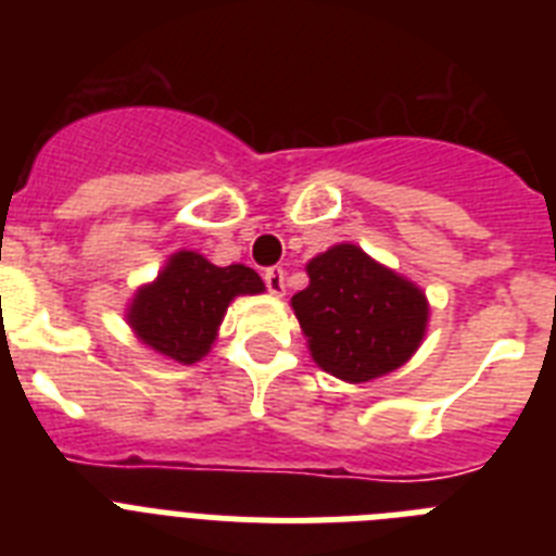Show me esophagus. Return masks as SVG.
Segmentation results:
<instances>
[{
  "instance_id": "1",
  "label": "esophagus",
  "mask_w": 556,
  "mask_h": 556,
  "mask_svg": "<svg viewBox=\"0 0 556 556\" xmlns=\"http://www.w3.org/2000/svg\"><path fill=\"white\" fill-rule=\"evenodd\" d=\"M263 279H265V288H268L274 296H282V293H286V270L279 268V265H274V268L265 270Z\"/></svg>"
}]
</instances>
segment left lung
<instances>
[{"label": "left lung", "instance_id": "obj_1", "mask_svg": "<svg viewBox=\"0 0 556 556\" xmlns=\"http://www.w3.org/2000/svg\"><path fill=\"white\" fill-rule=\"evenodd\" d=\"M311 286L291 307L316 365L362 384L399 370L424 342L427 296L409 279L342 242L307 263Z\"/></svg>", "mask_w": 556, "mask_h": 556}]
</instances>
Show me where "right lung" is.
<instances>
[{"mask_svg":"<svg viewBox=\"0 0 556 556\" xmlns=\"http://www.w3.org/2000/svg\"><path fill=\"white\" fill-rule=\"evenodd\" d=\"M263 291L254 268H220L198 251H177L155 282L138 288L127 321L147 348L180 365H194L212 350L231 300Z\"/></svg>","mask_w":556,"mask_h":556,"instance_id":"1","label":"right lung"}]
</instances>
